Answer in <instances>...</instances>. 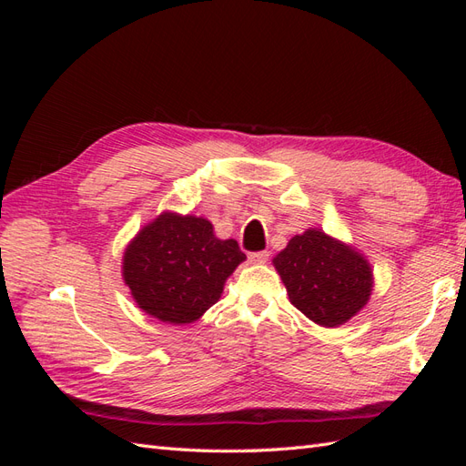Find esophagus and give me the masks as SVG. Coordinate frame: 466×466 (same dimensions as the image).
Returning <instances> with one entry per match:
<instances>
[{"label": "esophagus", "mask_w": 466, "mask_h": 466, "mask_svg": "<svg viewBox=\"0 0 466 466\" xmlns=\"http://www.w3.org/2000/svg\"><path fill=\"white\" fill-rule=\"evenodd\" d=\"M248 258H250V262H255V264H264L268 258H270V252H268V250H260V252H250Z\"/></svg>", "instance_id": "1"}]
</instances>
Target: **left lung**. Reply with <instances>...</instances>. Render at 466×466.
Returning a JSON list of instances; mask_svg holds the SVG:
<instances>
[{
	"label": "left lung",
	"mask_w": 466,
	"mask_h": 466,
	"mask_svg": "<svg viewBox=\"0 0 466 466\" xmlns=\"http://www.w3.org/2000/svg\"><path fill=\"white\" fill-rule=\"evenodd\" d=\"M289 301L319 327L336 329L354 319L373 293V268L361 252L322 229L289 238L272 260Z\"/></svg>",
	"instance_id": "obj_1"
}]
</instances>
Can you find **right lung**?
Instances as JSON below:
<instances>
[{"label": "right lung", "mask_w": 466, "mask_h": 466, "mask_svg": "<svg viewBox=\"0 0 466 466\" xmlns=\"http://www.w3.org/2000/svg\"><path fill=\"white\" fill-rule=\"evenodd\" d=\"M245 260L235 238L216 237L209 219L165 209L126 245L122 279L144 313L180 327L219 301Z\"/></svg>", "instance_id": "add662e5"}]
</instances>
